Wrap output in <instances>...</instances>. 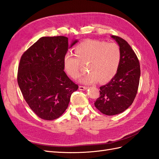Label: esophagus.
Wrapping results in <instances>:
<instances>
[{
	"instance_id": "1",
	"label": "esophagus",
	"mask_w": 159,
	"mask_h": 159,
	"mask_svg": "<svg viewBox=\"0 0 159 159\" xmlns=\"http://www.w3.org/2000/svg\"><path fill=\"white\" fill-rule=\"evenodd\" d=\"M87 89H88V87H83V86H80V87H79V90H87Z\"/></svg>"
}]
</instances>
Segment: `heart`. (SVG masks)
<instances>
[{
    "label": "heart",
    "mask_w": 159,
    "mask_h": 159,
    "mask_svg": "<svg viewBox=\"0 0 159 159\" xmlns=\"http://www.w3.org/2000/svg\"><path fill=\"white\" fill-rule=\"evenodd\" d=\"M75 54H66L63 68L72 79L79 75L80 63H86L88 73L79 79V82L89 84L97 82L107 83L115 76L121 61V52L116 43H107L97 40H87L74 48Z\"/></svg>",
    "instance_id": "1"
}]
</instances>
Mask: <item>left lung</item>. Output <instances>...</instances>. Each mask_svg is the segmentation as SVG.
Wrapping results in <instances>:
<instances>
[{"label": "left lung", "instance_id": "8db88e82", "mask_svg": "<svg viewBox=\"0 0 159 159\" xmlns=\"http://www.w3.org/2000/svg\"><path fill=\"white\" fill-rule=\"evenodd\" d=\"M119 45L121 61L115 76L107 84L100 87V97L94 106L104 115L120 114L132 105L137 95L140 76L138 58L128 43L111 35Z\"/></svg>", "mask_w": 159, "mask_h": 159}]
</instances>
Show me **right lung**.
I'll return each instance as SVG.
<instances>
[{"mask_svg": "<svg viewBox=\"0 0 159 159\" xmlns=\"http://www.w3.org/2000/svg\"><path fill=\"white\" fill-rule=\"evenodd\" d=\"M78 41L73 40L69 46L66 37H41L21 57L18 84L32 111L44 120L61 116L79 88L63 68L68 49Z\"/></svg>", "mask_w": 159, "mask_h": 159, "instance_id": "1", "label": "right lung"}]
</instances>
